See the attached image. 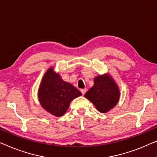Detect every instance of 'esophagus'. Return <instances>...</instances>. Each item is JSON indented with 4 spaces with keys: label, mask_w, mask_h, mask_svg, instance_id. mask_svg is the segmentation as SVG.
<instances>
[{
    "label": "esophagus",
    "mask_w": 157,
    "mask_h": 157,
    "mask_svg": "<svg viewBox=\"0 0 157 157\" xmlns=\"http://www.w3.org/2000/svg\"><path fill=\"white\" fill-rule=\"evenodd\" d=\"M80 91H81L82 94L84 95V94H85L86 93V89H82V90H81Z\"/></svg>",
    "instance_id": "esophagus-1"
}]
</instances>
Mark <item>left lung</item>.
<instances>
[{
    "label": "left lung",
    "instance_id": "1",
    "mask_svg": "<svg viewBox=\"0 0 157 157\" xmlns=\"http://www.w3.org/2000/svg\"><path fill=\"white\" fill-rule=\"evenodd\" d=\"M120 90L111 75H99L94 79V85L85 94L101 113H106L118 104Z\"/></svg>",
    "mask_w": 157,
    "mask_h": 157
}]
</instances>
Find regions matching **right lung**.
I'll list each match as a JSON object with an SVG mask.
<instances>
[{
	"instance_id": "1",
	"label": "right lung",
	"mask_w": 157,
	"mask_h": 157,
	"mask_svg": "<svg viewBox=\"0 0 157 157\" xmlns=\"http://www.w3.org/2000/svg\"><path fill=\"white\" fill-rule=\"evenodd\" d=\"M81 95L78 89L64 81L53 67L45 72L38 90L42 108L56 117L63 116L72 100Z\"/></svg>"
}]
</instances>
